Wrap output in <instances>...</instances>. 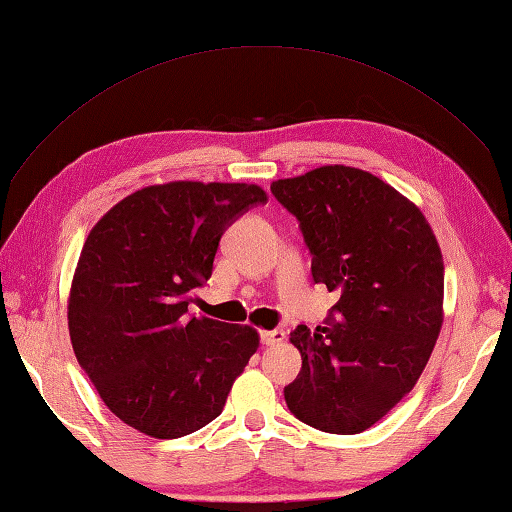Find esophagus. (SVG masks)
I'll return each mask as SVG.
<instances>
[{
  "instance_id": "obj_1",
  "label": "esophagus",
  "mask_w": 512,
  "mask_h": 512,
  "mask_svg": "<svg viewBox=\"0 0 512 512\" xmlns=\"http://www.w3.org/2000/svg\"><path fill=\"white\" fill-rule=\"evenodd\" d=\"M259 339L264 345H280L287 339V334H284V329H264V332H259Z\"/></svg>"
}]
</instances>
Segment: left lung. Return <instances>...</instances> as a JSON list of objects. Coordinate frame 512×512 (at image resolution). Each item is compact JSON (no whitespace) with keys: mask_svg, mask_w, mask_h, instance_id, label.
<instances>
[{"mask_svg":"<svg viewBox=\"0 0 512 512\" xmlns=\"http://www.w3.org/2000/svg\"><path fill=\"white\" fill-rule=\"evenodd\" d=\"M296 216L316 284L339 291L325 327L298 325L289 411L327 433H361L420 379L443 327L445 266L424 214L368 171L329 164L275 180Z\"/></svg>","mask_w":512,"mask_h":512,"instance_id":"1","label":"left lung"}]
</instances>
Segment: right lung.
Wrapping results in <instances>:
<instances>
[{"mask_svg":"<svg viewBox=\"0 0 512 512\" xmlns=\"http://www.w3.org/2000/svg\"><path fill=\"white\" fill-rule=\"evenodd\" d=\"M266 201L257 185L178 180L126 196L90 230L69 291V339L128 427L167 440L221 415L259 336L187 307L228 225Z\"/></svg>","mask_w":512,"mask_h":512,"instance_id":"1","label":"right lung"}]
</instances>
